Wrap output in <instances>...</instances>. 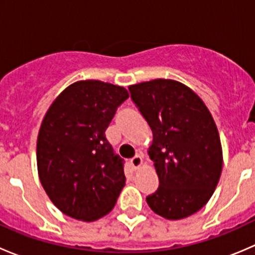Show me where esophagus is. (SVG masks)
Masks as SVG:
<instances>
[{"label": "esophagus", "mask_w": 255, "mask_h": 255, "mask_svg": "<svg viewBox=\"0 0 255 255\" xmlns=\"http://www.w3.org/2000/svg\"><path fill=\"white\" fill-rule=\"evenodd\" d=\"M142 164H143V159H142V155H139V154H137V155H134L132 159H130V165H132L134 169L140 168Z\"/></svg>", "instance_id": "1"}]
</instances>
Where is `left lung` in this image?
<instances>
[{
  "mask_svg": "<svg viewBox=\"0 0 255 255\" xmlns=\"http://www.w3.org/2000/svg\"><path fill=\"white\" fill-rule=\"evenodd\" d=\"M128 90L153 132L148 154L159 187L146 196L149 207L166 220L194 215L211 199L222 171L212 116L191 89L174 80H151Z\"/></svg>",
  "mask_w": 255,
  "mask_h": 255,
  "instance_id": "1",
  "label": "left lung"
}]
</instances>
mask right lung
I'll list each match as a JSON object with an SVG mask.
<instances>
[{
	"mask_svg": "<svg viewBox=\"0 0 255 255\" xmlns=\"http://www.w3.org/2000/svg\"><path fill=\"white\" fill-rule=\"evenodd\" d=\"M128 97L122 86L78 81L56 97L43 118L38 174L49 199L69 217L86 222L104 217L125 186V160L105 132Z\"/></svg>",
	"mask_w": 255,
	"mask_h": 255,
	"instance_id": "obj_1",
	"label": "right lung"
}]
</instances>
